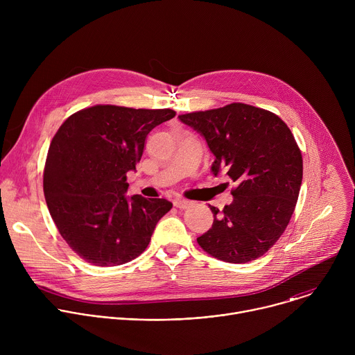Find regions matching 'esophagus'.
I'll return each instance as SVG.
<instances>
[{"instance_id":"esophagus-1","label":"esophagus","mask_w":355,"mask_h":355,"mask_svg":"<svg viewBox=\"0 0 355 355\" xmlns=\"http://www.w3.org/2000/svg\"><path fill=\"white\" fill-rule=\"evenodd\" d=\"M192 205V200H188V199H184V198H177L174 199V207L175 208H180V209H187Z\"/></svg>"}]
</instances>
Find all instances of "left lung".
Masks as SVG:
<instances>
[{
  "label": "left lung",
  "mask_w": 355,
  "mask_h": 355,
  "mask_svg": "<svg viewBox=\"0 0 355 355\" xmlns=\"http://www.w3.org/2000/svg\"><path fill=\"white\" fill-rule=\"evenodd\" d=\"M205 137L215 156L212 173H226L236 188L214 225L196 239L212 257L232 264L256 260L277 243L295 211L303 174L300 148L275 114L233 103L178 116Z\"/></svg>",
  "instance_id": "1"
}]
</instances>
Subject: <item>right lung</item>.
<instances>
[{"instance_id":"1","label":"right lung","mask_w":355,"mask_h":355,"mask_svg":"<svg viewBox=\"0 0 355 355\" xmlns=\"http://www.w3.org/2000/svg\"><path fill=\"white\" fill-rule=\"evenodd\" d=\"M173 110L95 105L69 116L50 143L44 171L46 204L71 250L96 267L139 257L157 222L173 208L163 198L125 196L151 129Z\"/></svg>"}]
</instances>
